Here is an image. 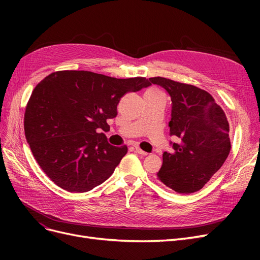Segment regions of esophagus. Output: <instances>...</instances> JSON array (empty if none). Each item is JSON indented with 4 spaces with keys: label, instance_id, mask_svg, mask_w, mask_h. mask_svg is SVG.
Segmentation results:
<instances>
[{
    "label": "esophagus",
    "instance_id": "34e87169",
    "mask_svg": "<svg viewBox=\"0 0 260 260\" xmlns=\"http://www.w3.org/2000/svg\"><path fill=\"white\" fill-rule=\"evenodd\" d=\"M135 149H136V152H137L138 154H140V155H142V156H146V155H148V153L144 152L143 149H141L139 146H136V147H135Z\"/></svg>",
    "mask_w": 260,
    "mask_h": 260
}]
</instances>
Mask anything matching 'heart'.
I'll return each mask as SVG.
<instances>
[{"label": "heart", "instance_id": "obj_1", "mask_svg": "<svg viewBox=\"0 0 260 260\" xmlns=\"http://www.w3.org/2000/svg\"><path fill=\"white\" fill-rule=\"evenodd\" d=\"M157 93H159V92L157 91V90H155V89H148V90L145 92V94H157Z\"/></svg>", "mask_w": 260, "mask_h": 260}]
</instances>
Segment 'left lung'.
<instances>
[{
    "instance_id": "8db88e82",
    "label": "left lung",
    "mask_w": 260,
    "mask_h": 260,
    "mask_svg": "<svg viewBox=\"0 0 260 260\" xmlns=\"http://www.w3.org/2000/svg\"><path fill=\"white\" fill-rule=\"evenodd\" d=\"M160 85L171 99L169 136L171 153L162 154L157 178L178 193L201 190L221 168L230 153L229 122L208 92L162 77L148 79Z\"/></svg>"
}]
</instances>
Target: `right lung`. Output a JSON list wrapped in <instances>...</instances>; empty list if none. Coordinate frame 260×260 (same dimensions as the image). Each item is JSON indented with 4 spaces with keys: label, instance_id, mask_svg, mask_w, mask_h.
<instances>
[{
    "label": "right lung",
    "instance_id": "add662e5",
    "mask_svg": "<svg viewBox=\"0 0 260 260\" xmlns=\"http://www.w3.org/2000/svg\"><path fill=\"white\" fill-rule=\"evenodd\" d=\"M151 85L146 78L117 79L84 70L45 77L28 102L25 135L39 166L68 192L84 193L112 176L128 147L114 146L101 130L117 116L128 92Z\"/></svg>",
    "mask_w": 260,
    "mask_h": 260
}]
</instances>
